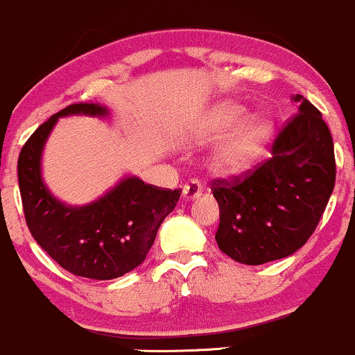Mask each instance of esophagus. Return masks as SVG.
<instances>
[{
	"instance_id": "1",
	"label": "esophagus",
	"mask_w": 355,
	"mask_h": 355,
	"mask_svg": "<svg viewBox=\"0 0 355 355\" xmlns=\"http://www.w3.org/2000/svg\"><path fill=\"white\" fill-rule=\"evenodd\" d=\"M200 193H202V183L195 180V178H191V180H189L185 185H183V197H185L187 200L198 197Z\"/></svg>"
}]
</instances>
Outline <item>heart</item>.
Wrapping results in <instances>:
<instances>
[{"label": "heart", "mask_w": 355, "mask_h": 355, "mask_svg": "<svg viewBox=\"0 0 355 355\" xmlns=\"http://www.w3.org/2000/svg\"><path fill=\"white\" fill-rule=\"evenodd\" d=\"M245 108L237 103H223L215 108L200 125V135L205 138H222L242 120ZM274 133L270 116L259 113L243 121L232 133L214 158V168L220 173L235 175L250 168L266 152Z\"/></svg>", "instance_id": "1"}]
</instances>
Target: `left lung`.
<instances>
[{
	"instance_id": "left-lung-1",
	"label": "left lung",
	"mask_w": 355,
	"mask_h": 355,
	"mask_svg": "<svg viewBox=\"0 0 355 355\" xmlns=\"http://www.w3.org/2000/svg\"><path fill=\"white\" fill-rule=\"evenodd\" d=\"M299 113L285 121L272 157L245 173L210 182L217 198L218 248L260 266L299 250L319 225L336 185L331 130L320 112L295 95Z\"/></svg>"
}]
</instances>
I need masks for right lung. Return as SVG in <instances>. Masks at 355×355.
Returning a JSON list of instances; mask_svg holds the SVG:
<instances>
[{"label": "right lung", "mask_w": 355, "mask_h": 355, "mask_svg": "<svg viewBox=\"0 0 355 355\" xmlns=\"http://www.w3.org/2000/svg\"><path fill=\"white\" fill-rule=\"evenodd\" d=\"M71 113L107 115L108 110L96 103L68 105L28 138L18 158L24 220L38 245L64 270L85 279H116L146 259L182 190L128 177L89 205L68 207L56 200L42 180L40 160L53 125Z\"/></svg>", "instance_id": "add662e5"}]
</instances>
